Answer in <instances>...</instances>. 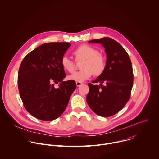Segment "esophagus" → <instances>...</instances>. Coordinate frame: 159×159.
Wrapping results in <instances>:
<instances>
[{"instance_id": "34e87169", "label": "esophagus", "mask_w": 159, "mask_h": 159, "mask_svg": "<svg viewBox=\"0 0 159 159\" xmlns=\"http://www.w3.org/2000/svg\"><path fill=\"white\" fill-rule=\"evenodd\" d=\"M82 84H83V83L81 82H76V85H77V87H79V86H80Z\"/></svg>"}]
</instances>
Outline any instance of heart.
<instances>
[{
	"instance_id": "b5f03b06",
	"label": "heart",
	"mask_w": 159,
	"mask_h": 159,
	"mask_svg": "<svg viewBox=\"0 0 159 159\" xmlns=\"http://www.w3.org/2000/svg\"><path fill=\"white\" fill-rule=\"evenodd\" d=\"M73 54L76 61H83L80 65L82 70L68 76V80L83 82L93 75L99 77L106 70L107 63L105 57L91 45L82 44L73 51ZM60 63L63 69L68 72H73L75 69V62L66 55L61 57Z\"/></svg>"
}]
</instances>
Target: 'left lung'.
I'll list each match as a JSON object with an SVG mask.
<instances>
[{"label": "left lung", "instance_id": "obj_1", "mask_svg": "<svg viewBox=\"0 0 159 159\" xmlns=\"http://www.w3.org/2000/svg\"><path fill=\"white\" fill-rule=\"evenodd\" d=\"M92 43H101L107 55L106 69L93 83L88 84L89 92L86 100L96 114L109 117L121 110L129 101L133 84L131 60L126 50L115 39L105 37L92 39Z\"/></svg>", "mask_w": 159, "mask_h": 159}]
</instances>
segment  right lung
Masks as SVG:
<instances>
[{"instance_id": "add662e5", "label": "right lung", "mask_w": 159, "mask_h": 159, "mask_svg": "<svg viewBox=\"0 0 159 159\" xmlns=\"http://www.w3.org/2000/svg\"><path fill=\"white\" fill-rule=\"evenodd\" d=\"M71 44L47 43L22 60L17 85L25 109L34 117L50 121L58 118L76 89L74 80L63 81L66 75L60 60ZM60 83L55 88L54 83Z\"/></svg>"}]
</instances>
